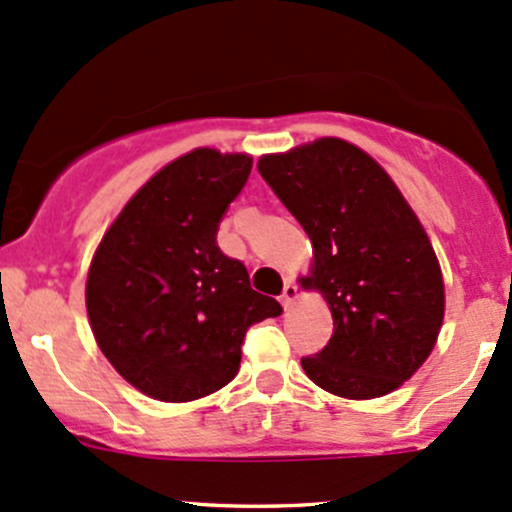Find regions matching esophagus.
<instances>
[{
  "mask_svg": "<svg viewBox=\"0 0 512 512\" xmlns=\"http://www.w3.org/2000/svg\"><path fill=\"white\" fill-rule=\"evenodd\" d=\"M296 296H299V286H296V282H286L282 296H279V301H282L284 308H289L291 303L296 301Z\"/></svg>",
  "mask_w": 512,
  "mask_h": 512,
  "instance_id": "obj_1",
  "label": "esophagus"
}]
</instances>
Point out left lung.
<instances>
[{
    "instance_id": "1",
    "label": "left lung",
    "mask_w": 512,
    "mask_h": 512,
    "mask_svg": "<svg viewBox=\"0 0 512 512\" xmlns=\"http://www.w3.org/2000/svg\"><path fill=\"white\" fill-rule=\"evenodd\" d=\"M257 170L313 243L301 279L330 303L333 338L301 359L313 384L342 398L384 396L428 359L445 284L428 235L391 177L357 145L320 138Z\"/></svg>"
}]
</instances>
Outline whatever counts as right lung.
<instances>
[{
	"label": "right lung",
	"mask_w": 512,
	"mask_h": 512,
	"mask_svg": "<svg viewBox=\"0 0 512 512\" xmlns=\"http://www.w3.org/2000/svg\"><path fill=\"white\" fill-rule=\"evenodd\" d=\"M252 157L199 148L162 167L106 230L87 277L101 352L128 384L184 403L240 369L250 325L282 313L216 243Z\"/></svg>",
	"instance_id": "1"
}]
</instances>
